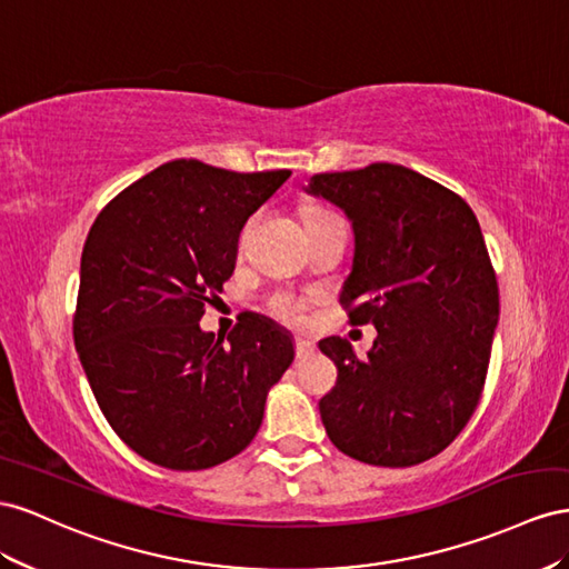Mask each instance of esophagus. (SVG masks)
Instances as JSON below:
<instances>
[{"instance_id":"34e87169","label":"esophagus","mask_w":569,"mask_h":569,"mask_svg":"<svg viewBox=\"0 0 569 569\" xmlns=\"http://www.w3.org/2000/svg\"><path fill=\"white\" fill-rule=\"evenodd\" d=\"M315 350H317V346L312 343V340H307V338L296 340V357H298V360H307V357L315 355Z\"/></svg>"}]
</instances>
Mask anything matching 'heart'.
Here are the masks:
<instances>
[{
  "label": "heart",
  "instance_id": "obj_1",
  "mask_svg": "<svg viewBox=\"0 0 569 569\" xmlns=\"http://www.w3.org/2000/svg\"><path fill=\"white\" fill-rule=\"evenodd\" d=\"M321 217H327V214H315L310 221L321 219ZM302 310H305V302L293 293H276L271 298V312L288 323H300Z\"/></svg>",
  "mask_w": 569,
  "mask_h": 569
}]
</instances>
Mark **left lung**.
Returning a JSON list of instances; mask_svg holds the SVG:
<instances>
[{"mask_svg":"<svg viewBox=\"0 0 569 569\" xmlns=\"http://www.w3.org/2000/svg\"><path fill=\"white\" fill-rule=\"evenodd\" d=\"M307 194L343 209L350 323L377 329L357 357L329 336L338 383L319 402L331 443L377 467H412L448 448L472 417L498 323V283L479 221L452 190L400 164L315 173Z\"/></svg>","mask_w":569,"mask_h":569,"instance_id":"left-lung-1","label":"left lung"}]
</instances>
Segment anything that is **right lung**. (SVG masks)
<instances>
[{
    "mask_svg": "<svg viewBox=\"0 0 569 569\" xmlns=\"http://www.w3.org/2000/svg\"><path fill=\"white\" fill-rule=\"evenodd\" d=\"M290 171L238 173L173 159L113 198L80 257L73 340L102 415L159 467L194 472L246 450L293 336L246 312L223 340L200 329L231 279L242 226Z\"/></svg>",
    "mask_w": 569,
    "mask_h": 569,
    "instance_id": "right-lung-1",
    "label": "right lung"
}]
</instances>
